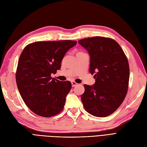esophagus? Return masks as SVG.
Segmentation results:
<instances>
[{
    "label": "esophagus",
    "instance_id": "1",
    "mask_svg": "<svg viewBox=\"0 0 147 147\" xmlns=\"http://www.w3.org/2000/svg\"><path fill=\"white\" fill-rule=\"evenodd\" d=\"M78 84V83H77L76 82H72V87H75V86H76Z\"/></svg>",
    "mask_w": 147,
    "mask_h": 147
}]
</instances>
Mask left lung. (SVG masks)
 <instances>
[{"label":"left lung","mask_w":147,"mask_h":147,"mask_svg":"<svg viewBox=\"0 0 147 147\" xmlns=\"http://www.w3.org/2000/svg\"><path fill=\"white\" fill-rule=\"evenodd\" d=\"M90 56V72L94 75L95 83L84 84L81 96L84 108L97 117L113 113L126 96L129 78L127 57L114 40L94 37L78 40Z\"/></svg>","instance_id":"left-lung-1"}]
</instances>
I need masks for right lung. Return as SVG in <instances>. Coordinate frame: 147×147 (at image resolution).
<instances>
[{
  "label": "right lung",
  "instance_id": "right-lung-1",
  "mask_svg": "<svg viewBox=\"0 0 147 147\" xmlns=\"http://www.w3.org/2000/svg\"><path fill=\"white\" fill-rule=\"evenodd\" d=\"M76 44L72 40L37 42L22 52L16 82L25 104L35 114L51 117L63 110L72 84L53 78L51 74L61 69L65 53Z\"/></svg>",
  "mask_w": 147,
  "mask_h": 147
}]
</instances>
